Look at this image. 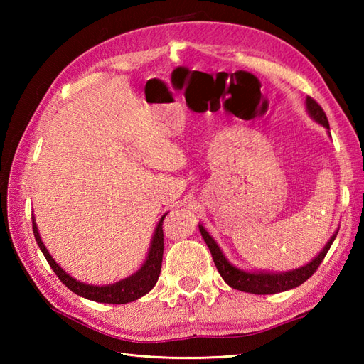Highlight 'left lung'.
Masks as SVG:
<instances>
[{
    "label": "left lung",
    "mask_w": 364,
    "mask_h": 364,
    "mask_svg": "<svg viewBox=\"0 0 364 364\" xmlns=\"http://www.w3.org/2000/svg\"><path fill=\"white\" fill-rule=\"evenodd\" d=\"M306 109L316 122H319L321 125L330 129L327 115H326V112H323L321 105L316 102L314 98H311V97L306 98ZM198 228H200V233H202V236L205 239L206 245L210 247L214 264H215V267H218L219 274L222 275L223 280H225V283L237 291L259 294V296H264V294L283 292V291L296 288V286H299L301 283H305L308 278H310L316 272V270H318V267L321 266L323 258H326L327 252L330 250V247H331V244H333L335 237L338 235V233H335L333 236H331L327 245L323 247V250L310 262V264L292 270V272H284V274H269V272L252 274V272H244V270H239L237 267L231 266L227 261V258L223 257V253L220 252L219 245L214 242V239L210 235H208V231L202 225H198Z\"/></svg>",
    "instance_id": "8db88e82"
}]
</instances>
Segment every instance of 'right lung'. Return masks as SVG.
Returning <instances> with one entry per match:
<instances>
[{"mask_svg":"<svg viewBox=\"0 0 364 364\" xmlns=\"http://www.w3.org/2000/svg\"><path fill=\"white\" fill-rule=\"evenodd\" d=\"M164 218L166 215H162V219L159 220L156 227V231H154L151 249L149 253V258L145 261V264L139 269L134 275H131L125 278V280L109 284V286L84 284L81 282H76L70 275H67L64 270L58 266V262L53 259L48 250L45 249L34 222H33V231H34L36 241L43 253V257L46 258V261H48V264L54 270V274L59 277V280L63 282L68 289L89 300L102 301V304L120 305V304H128V301L141 299L146 292H150L153 289V286L156 284L158 277L161 274L162 253H164V231H162V220H164Z\"/></svg>","mask_w":364,"mask_h":364,"instance_id":"1","label":"right lung"}]
</instances>
